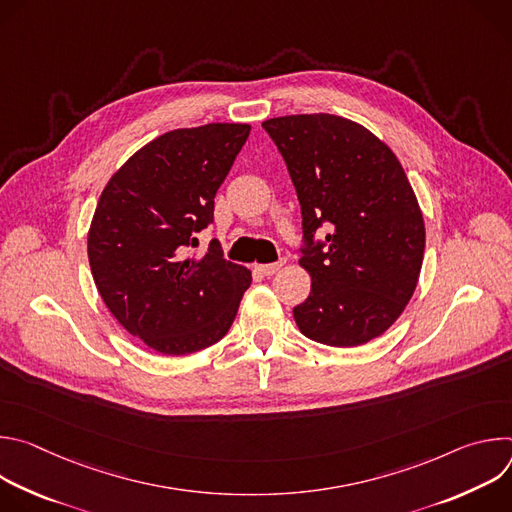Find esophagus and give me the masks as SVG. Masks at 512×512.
Here are the masks:
<instances>
[{"mask_svg": "<svg viewBox=\"0 0 512 512\" xmlns=\"http://www.w3.org/2000/svg\"><path fill=\"white\" fill-rule=\"evenodd\" d=\"M279 267H281V263H267V265H255V269L261 273V275H273V273H277L279 271Z\"/></svg>", "mask_w": 512, "mask_h": 512, "instance_id": "1", "label": "esophagus"}]
</instances>
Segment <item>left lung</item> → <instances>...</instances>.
Segmentation results:
<instances>
[{"label": "left lung", "mask_w": 512, "mask_h": 512, "mask_svg": "<svg viewBox=\"0 0 512 512\" xmlns=\"http://www.w3.org/2000/svg\"><path fill=\"white\" fill-rule=\"evenodd\" d=\"M302 206L300 265L310 296L294 308L304 336L360 346L401 316L417 287L425 225L417 196L393 150L356 121L285 115L263 121ZM324 226V244L313 233Z\"/></svg>", "instance_id": "obj_1"}]
</instances>
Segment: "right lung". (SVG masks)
<instances>
[{"instance_id":"obj_1","label":"right lung","mask_w":512,"mask_h":512,"mask_svg":"<svg viewBox=\"0 0 512 512\" xmlns=\"http://www.w3.org/2000/svg\"><path fill=\"white\" fill-rule=\"evenodd\" d=\"M247 123L168 131L137 150L97 202L87 251L99 294L117 322L168 356L221 340L251 285V271L202 255L194 237L212 223L214 194L249 137Z\"/></svg>"}]
</instances>
